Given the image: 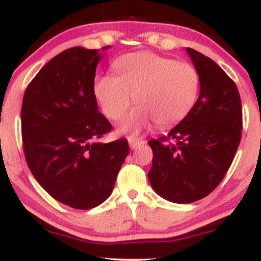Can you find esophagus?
<instances>
[{"label": "esophagus", "instance_id": "1", "mask_svg": "<svg viewBox=\"0 0 261 261\" xmlns=\"http://www.w3.org/2000/svg\"><path fill=\"white\" fill-rule=\"evenodd\" d=\"M128 144H130L131 149H138L140 145L145 144V140H143V139H138V138H130L128 139Z\"/></svg>", "mask_w": 261, "mask_h": 261}]
</instances>
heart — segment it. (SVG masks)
Instances as JSON below:
<instances>
[{
  "mask_svg": "<svg viewBox=\"0 0 261 261\" xmlns=\"http://www.w3.org/2000/svg\"><path fill=\"white\" fill-rule=\"evenodd\" d=\"M117 75L104 74L95 82V95L104 114L122 118L131 101L138 104L123 119L119 131L135 136L153 122L176 125L188 116L199 94V74L189 63H179L153 53H135L114 63Z\"/></svg>",
  "mask_w": 261,
  "mask_h": 261,
  "instance_id": "heart-1",
  "label": "heart"
}]
</instances>
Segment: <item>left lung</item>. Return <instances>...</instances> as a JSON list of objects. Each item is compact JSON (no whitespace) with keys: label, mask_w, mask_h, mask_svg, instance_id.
<instances>
[{"label":"left lung","mask_w":261,"mask_h":261,"mask_svg":"<svg viewBox=\"0 0 261 261\" xmlns=\"http://www.w3.org/2000/svg\"><path fill=\"white\" fill-rule=\"evenodd\" d=\"M199 74L193 109L167 136L149 140L150 186L167 201L192 203L208 196L232 165L242 134L237 86L214 60L187 47Z\"/></svg>","instance_id":"1"}]
</instances>
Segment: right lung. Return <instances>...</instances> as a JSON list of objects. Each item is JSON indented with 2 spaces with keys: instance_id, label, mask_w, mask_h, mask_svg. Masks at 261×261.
I'll list each match as a JSON object with an SVG mask.
<instances>
[{
  "instance_id": "right-lung-1",
  "label": "right lung",
  "mask_w": 261,
  "mask_h": 261,
  "mask_svg": "<svg viewBox=\"0 0 261 261\" xmlns=\"http://www.w3.org/2000/svg\"><path fill=\"white\" fill-rule=\"evenodd\" d=\"M100 59L99 51L84 47L58 54L32 80L21 104L29 170L53 198L77 210L96 207L111 196L130 152L126 139L99 142L112 130L94 92Z\"/></svg>"
}]
</instances>
